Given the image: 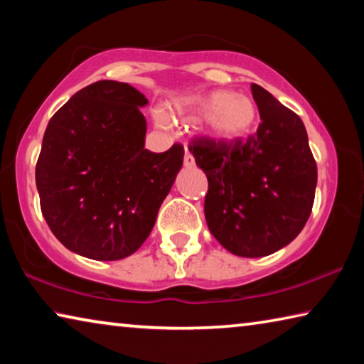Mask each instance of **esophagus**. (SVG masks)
Masks as SVG:
<instances>
[{
    "mask_svg": "<svg viewBox=\"0 0 364 364\" xmlns=\"http://www.w3.org/2000/svg\"><path fill=\"white\" fill-rule=\"evenodd\" d=\"M184 165H186V167H193L194 165V157L191 156V152L188 149L184 152Z\"/></svg>",
    "mask_w": 364,
    "mask_h": 364,
    "instance_id": "1",
    "label": "esophagus"
}]
</instances>
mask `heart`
<instances>
[{
	"label": "heart",
	"mask_w": 364,
	"mask_h": 364,
	"mask_svg": "<svg viewBox=\"0 0 364 364\" xmlns=\"http://www.w3.org/2000/svg\"><path fill=\"white\" fill-rule=\"evenodd\" d=\"M180 115L204 117L205 132L220 141H237L254 130L258 107L254 97L244 93L217 90L200 96H188L173 104ZM154 122L160 128L170 127V117L164 110L154 112Z\"/></svg>",
	"instance_id": "obj_1"
}]
</instances>
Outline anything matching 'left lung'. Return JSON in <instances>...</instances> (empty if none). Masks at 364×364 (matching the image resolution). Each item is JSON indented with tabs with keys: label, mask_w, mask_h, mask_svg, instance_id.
<instances>
[{
	"label": "left lung",
	"mask_w": 364,
	"mask_h": 364,
	"mask_svg": "<svg viewBox=\"0 0 364 364\" xmlns=\"http://www.w3.org/2000/svg\"><path fill=\"white\" fill-rule=\"evenodd\" d=\"M260 125L247 139L196 138L189 151L208 180V230L239 257H264L292 242L311 213L316 162L304 122L252 83Z\"/></svg>",
	"instance_id": "left-lung-1"
}]
</instances>
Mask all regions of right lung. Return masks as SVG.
Here are the masks:
<instances>
[{
  "label": "right lung",
  "instance_id": "add662e5",
  "mask_svg": "<svg viewBox=\"0 0 364 364\" xmlns=\"http://www.w3.org/2000/svg\"><path fill=\"white\" fill-rule=\"evenodd\" d=\"M146 104L132 85L101 80L48 123L35 170L41 213L78 255L110 262L134 254L173 186L184 149H144Z\"/></svg>",
  "mask_w": 364,
  "mask_h": 364
}]
</instances>
